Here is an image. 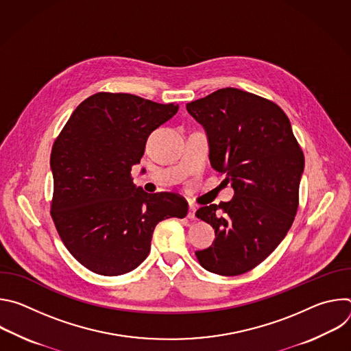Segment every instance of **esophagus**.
<instances>
[{
    "label": "esophagus",
    "mask_w": 351,
    "mask_h": 351,
    "mask_svg": "<svg viewBox=\"0 0 351 351\" xmlns=\"http://www.w3.org/2000/svg\"><path fill=\"white\" fill-rule=\"evenodd\" d=\"M195 211H197L195 206L190 204V206H189V211H187V218H189V219H197V217H195Z\"/></svg>",
    "instance_id": "obj_1"
}]
</instances>
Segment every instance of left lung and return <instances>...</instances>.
Masks as SVG:
<instances>
[{
  "mask_svg": "<svg viewBox=\"0 0 351 351\" xmlns=\"http://www.w3.org/2000/svg\"><path fill=\"white\" fill-rule=\"evenodd\" d=\"M186 108L207 132L213 168L226 173L234 190L230 202L195 213L215 229L213 245L195 256L210 272L241 275L261 264L289 232L304 154L282 108L253 93L226 87Z\"/></svg>",
  "mask_w": 351,
  "mask_h": 351,
  "instance_id": "obj_1",
  "label": "left lung"
}]
</instances>
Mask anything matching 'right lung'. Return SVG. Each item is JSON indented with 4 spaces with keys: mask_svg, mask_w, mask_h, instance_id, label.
<instances>
[{
    "mask_svg": "<svg viewBox=\"0 0 351 351\" xmlns=\"http://www.w3.org/2000/svg\"><path fill=\"white\" fill-rule=\"evenodd\" d=\"M178 110L173 103L101 91L79 104L54 141L51 217L69 253L91 272L133 271L147 258L157 223L186 217L182 195L148 194L130 173L148 136Z\"/></svg>",
    "mask_w": 351,
    "mask_h": 351,
    "instance_id": "obj_1",
    "label": "right lung"
}]
</instances>
